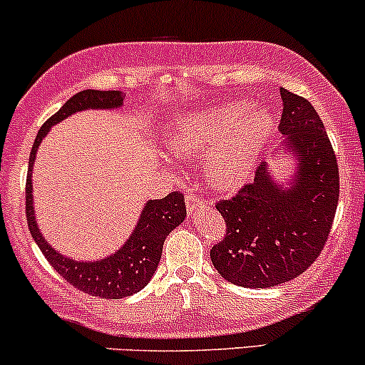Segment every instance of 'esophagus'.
<instances>
[{
	"mask_svg": "<svg viewBox=\"0 0 365 365\" xmlns=\"http://www.w3.org/2000/svg\"><path fill=\"white\" fill-rule=\"evenodd\" d=\"M200 207H203V202L200 196H196L193 193H187L186 195V208H187V214L195 215V212L198 210Z\"/></svg>",
	"mask_w": 365,
	"mask_h": 365,
	"instance_id": "esophagus-1",
	"label": "esophagus"
}]
</instances>
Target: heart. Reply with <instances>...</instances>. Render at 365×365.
Masks as SVG:
<instances>
[{"label": "heart", "instance_id": "heart-1", "mask_svg": "<svg viewBox=\"0 0 365 365\" xmlns=\"http://www.w3.org/2000/svg\"><path fill=\"white\" fill-rule=\"evenodd\" d=\"M272 129L267 112L248 103H224L178 118L167 134V146L181 157L205 158L210 181L231 190L250 178Z\"/></svg>", "mask_w": 365, "mask_h": 365}]
</instances>
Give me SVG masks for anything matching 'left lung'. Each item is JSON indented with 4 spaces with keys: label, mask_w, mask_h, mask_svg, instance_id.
Masks as SVG:
<instances>
[{
    "label": "left lung",
    "mask_w": 365,
    "mask_h": 365,
    "mask_svg": "<svg viewBox=\"0 0 365 365\" xmlns=\"http://www.w3.org/2000/svg\"><path fill=\"white\" fill-rule=\"evenodd\" d=\"M279 130L298 160L297 174L282 186L267 170L215 208L226 236L210 250L224 279L243 288H271L305 272L321 255L333 226L339 172L324 124L309 100L281 88Z\"/></svg>",
    "instance_id": "obj_1"
}]
</instances>
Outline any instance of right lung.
Returning <instances> with one entry per match:
<instances>
[{"instance_id": "1", "label": "right lung", "mask_w": 365, "mask_h": 365, "mask_svg": "<svg viewBox=\"0 0 365 365\" xmlns=\"http://www.w3.org/2000/svg\"><path fill=\"white\" fill-rule=\"evenodd\" d=\"M124 96L125 94L120 91H96V89H84V91L73 94L71 100L61 106L55 115L48 118L43 128L39 129L34 145H32L31 157H29L26 182V214L29 229L51 267L79 292L91 294V297L110 298V300L130 297L148 284L151 276L157 271L158 262H160L163 241L170 235L172 229L178 227L186 217L184 195L181 191H174L162 200H150L143 208L133 235L118 252L96 262H77L56 252L41 235L38 224H36L34 205H32L34 200H32L31 178L36 151H38L43 138L50 133L51 125L58 124L72 113L83 112L86 108H118L122 106Z\"/></svg>"}]
</instances>
